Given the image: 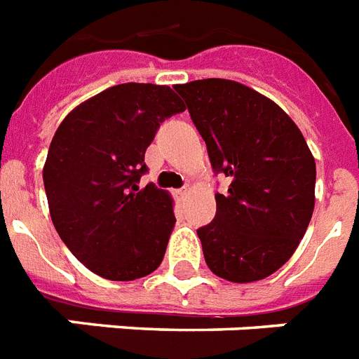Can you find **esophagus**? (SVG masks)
<instances>
[{"label": "esophagus", "mask_w": 359, "mask_h": 359, "mask_svg": "<svg viewBox=\"0 0 359 359\" xmlns=\"http://www.w3.org/2000/svg\"><path fill=\"white\" fill-rule=\"evenodd\" d=\"M188 194H190V188H180V190H177L175 191V197H177V199H179V201H182V199H184L186 196H188Z\"/></svg>", "instance_id": "esophagus-1"}]
</instances>
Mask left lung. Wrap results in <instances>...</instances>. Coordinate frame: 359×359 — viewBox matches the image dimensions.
<instances>
[{
  "mask_svg": "<svg viewBox=\"0 0 359 359\" xmlns=\"http://www.w3.org/2000/svg\"><path fill=\"white\" fill-rule=\"evenodd\" d=\"M175 89L214 171L231 177L227 194H216L214 222L197 231L208 268L233 283L272 276L292 257L315 208L317 168L300 128L238 81L208 78Z\"/></svg>",
  "mask_w": 359,
  "mask_h": 359,
  "instance_id": "1",
  "label": "left lung"
}]
</instances>
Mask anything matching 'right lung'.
Segmentation results:
<instances>
[{
    "label": "right lung",
    "mask_w": 359,
    "mask_h": 359,
    "mask_svg": "<svg viewBox=\"0 0 359 359\" xmlns=\"http://www.w3.org/2000/svg\"><path fill=\"white\" fill-rule=\"evenodd\" d=\"M184 109L171 87L121 83L59 124L42 169L50 216L72 255L100 278L134 281L163 261L173 197L137 182L160 123Z\"/></svg>",
    "instance_id": "1"
}]
</instances>
